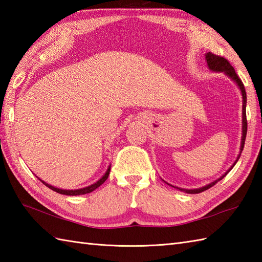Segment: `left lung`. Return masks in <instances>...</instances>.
Here are the masks:
<instances>
[{"instance_id": "obj_1", "label": "left lung", "mask_w": 262, "mask_h": 262, "mask_svg": "<svg viewBox=\"0 0 262 262\" xmlns=\"http://www.w3.org/2000/svg\"><path fill=\"white\" fill-rule=\"evenodd\" d=\"M206 60H207L208 68H209L211 71L224 72V73H225L227 76H230L231 79L236 83V84L238 85V88H240L241 92H242V98H243V107H242V110H243V121H242V122H243V126H242L241 152H240V154H238V158H240V155H241V153H242V151H243V147H244V142H246L247 130H248V120H247V114H246V105H247V92H246V89H244V85H243V83H242L241 79H240V77H238V75L235 73L234 68H233V66L230 64V62H229V60H227L226 58L222 57V56H219V55H215V54L209 52V53L206 54ZM238 158L236 159L234 164H233V165L231 166V169H230L229 171H227L223 177H221L220 179H217L216 181L209 183V185L205 186V187H203V188H199V189H193V190H189V189H180V188H178V189H180V190H183V191L187 192V193H199V192H203V191H205V190H207V189H209L210 187H213L214 185H216L217 182L223 179V178H224L227 173H229V172L232 170L233 166H234L235 163L237 162Z\"/></svg>"}]
</instances>
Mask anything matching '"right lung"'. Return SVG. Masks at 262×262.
Masks as SVG:
<instances>
[{
  "mask_svg": "<svg viewBox=\"0 0 262 262\" xmlns=\"http://www.w3.org/2000/svg\"><path fill=\"white\" fill-rule=\"evenodd\" d=\"M109 172H110V166H109V169L107 170V172H105V174L101 178V179H100L99 181H97L96 183H93V185H91V186H89V187H85V188H82V189H77V190H63V189H58V188H55V187H53V186H51V185H48V183H46V182H43L42 180H40L43 185L45 186H47L49 189H52V190H54V191H56V192H58V193H62V194H69V196H77V194H84V193H89V192H91V191H93L94 189H97L98 187H100L102 185V183L108 179V177H109Z\"/></svg>",
  "mask_w": 262,
  "mask_h": 262,
  "instance_id": "add662e5",
  "label": "right lung"
}]
</instances>
